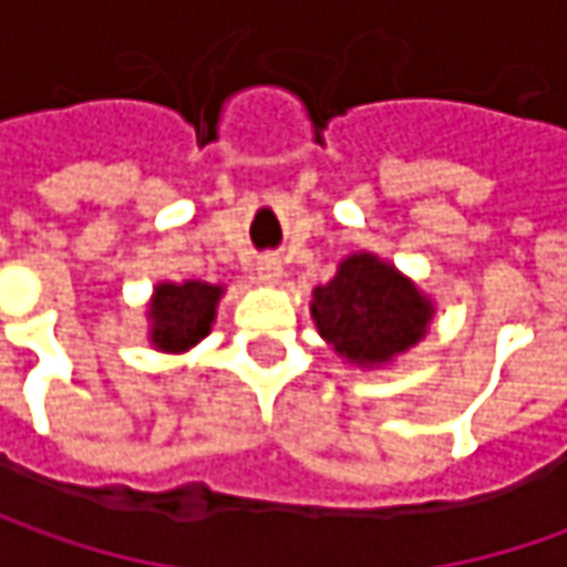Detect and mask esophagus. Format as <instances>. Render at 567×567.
I'll return each instance as SVG.
<instances>
[{"mask_svg":"<svg viewBox=\"0 0 567 567\" xmlns=\"http://www.w3.org/2000/svg\"><path fill=\"white\" fill-rule=\"evenodd\" d=\"M280 274H284V268H280L277 258H261V261H258V280H261V284H277Z\"/></svg>","mask_w":567,"mask_h":567,"instance_id":"esophagus-1","label":"esophagus"}]
</instances>
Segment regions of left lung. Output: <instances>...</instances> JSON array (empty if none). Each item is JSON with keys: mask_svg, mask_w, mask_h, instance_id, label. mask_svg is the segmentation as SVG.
Wrapping results in <instances>:
<instances>
[{"mask_svg": "<svg viewBox=\"0 0 567 567\" xmlns=\"http://www.w3.org/2000/svg\"><path fill=\"white\" fill-rule=\"evenodd\" d=\"M321 338L353 362H388L425 334L432 306L375 255H353L312 293Z\"/></svg>", "mask_w": 567, "mask_h": 567, "instance_id": "1", "label": "left lung"}]
</instances>
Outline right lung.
I'll return each mask as SVG.
<instances>
[{
	"instance_id": "obj_1",
	"label": "right lung",
	"mask_w": 567,
	"mask_h": 567,
	"mask_svg": "<svg viewBox=\"0 0 567 567\" xmlns=\"http://www.w3.org/2000/svg\"><path fill=\"white\" fill-rule=\"evenodd\" d=\"M220 293H224L220 287H210L202 280L161 284L154 293V306H151L154 347L176 353V350H188L192 343H198L210 331L214 306H217Z\"/></svg>"
}]
</instances>
